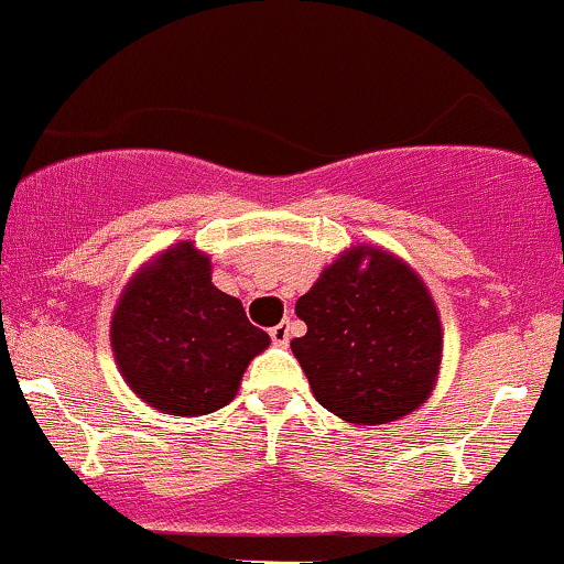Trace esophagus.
I'll list each match as a JSON object with an SVG mask.
<instances>
[{"mask_svg": "<svg viewBox=\"0 0 564 564\" xmlns=\"http://www.w3.org/2000/svg\"><path fill=\"white\" fill-rule=\"evenodd\" d=\"M270 339H273L275 347H286L291 339V326L289 321H281L275 328H270Z\"/></svg>", "mask_w": 564, "mask_h": 564, "instance_id": "obj_1", "label": "esophagus"}]
</instances>
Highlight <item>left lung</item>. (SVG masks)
Segmentation results:
<instances>
[{"instance_id":"left-lung-1","label":"left lung","mask_w":564,"mask_h":564,"mask_svg":"<svg viewBox=\"0 0 564 564\" xmlns=\"http://www.w3.org/2000/svg\"><path fill=\"white\" fill-rule=\"evenodd\" d=\"M291 341L315 400L349 424H387L430 398L443 358L432 294L403 260L352 246L296 300Z\"/></svg>"}]
</instances>
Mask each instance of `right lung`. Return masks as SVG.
Instances as JSON below:
<instances>
[{
    "label": "right lung",
    "mask_w": 564,
    "mask_h": 564,
    "mask_svg": "<svg viewBox=\"0 0 564 564\" xmlns=\"http://www.w3.org/2000/svg\"><path fill=\"white\" fill-rule=\"evenodd\" d=\"M270 345L243 304L212 283V262L174 243L134 273L111 318L121 377L172 416H204L236 398L246 366Z\"/></svg>",
    "instance_id": "right-lung-1"
}]
</instances>
